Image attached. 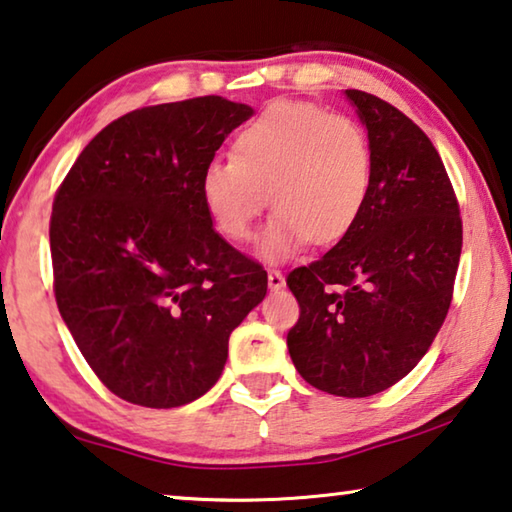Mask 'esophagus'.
<instances>
[{
    "instance_id": "1",
    "label": "esophagus",
    "mask_w": 512,
    "mask_h": 512,
    "mask_svg": "<svg viewBox=\"0 0 512 512\" xmlns=\"http://www.w3.org/2000/svg\"><path fill=\"white\" fill-rule=\"evenodd\" d=\"M285 287V275H282L278 269H269V289L278 291Z\"/></svg>"
}]
</instances>
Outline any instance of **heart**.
<instances>
[{
    "label": "heart",
    "instance_id": "obj_1",
    "mask_svg": "<svg viewBox=\"0 0 512 512\" xmlns=\"http://www.w3.org/2000/svg\"><path fill=\"white\" fill-rule=\"evenodd\" d=\"M373 184V150L364 127L303 102H278L239 129L230 161H212L200 175L202 207L223 239H259L264 259H285L307 241L332 243L358 223Z\"/></svg>",
    "mask_w": 512,
    "mask_h": 512
}]
</instances>
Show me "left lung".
I'll use <instances>...</instances> for the list:
<instances>
[{"label":"left lung","instance_id":"obj_1","mask_svg":"<svg viewBox=\"0 0 512 512\" xmlns=\"http://www.w3.org/2000/svg\"><path fill=\"white\" fill-rule=\"evenodd\" d=\"M344 95L371 141V196L326 255L289 273L300 316L287 346L312 387L362 399L408 376L440 332L462 221L431 139L380 97Z\"/></svg>","mask_w":512,"mask_h":512}]
</instances>
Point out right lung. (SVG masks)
<instances>
[{
  "mask_svg": "<svg viewBox=\"0 0 512 512\" xmlns=\"http://www.w3.org/2000/svg\"><path fill=\"white\" fill-rule=\"evenodd\" d=\"M253 107L207 95L136 109L86 145L54 198V294L113 394L180 408L221 378L266 271L202 207L200 175Z\"/></svg>",
  "mask_w": 512,
  "mask_h": 512,
  "instance_id": "obj_1",
  "label": "right lung"
}]
</instances>
